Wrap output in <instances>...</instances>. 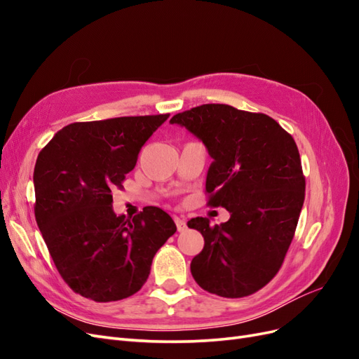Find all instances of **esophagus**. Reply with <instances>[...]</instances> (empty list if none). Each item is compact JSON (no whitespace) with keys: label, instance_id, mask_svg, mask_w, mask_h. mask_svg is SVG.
<instances>
[{"label":"esophagus","instance_id":"34e87169","mask_svg":"<svg viewBox=\"0 0 359 359\" xmlns=\"http://www.w3.org/2000/svg\"><path fill=\"white\" fill-rule=\"evenodd\" d=\"M175 223H177V227H178V232H184L187 229V223H186V220L184 219H175Z\"/></svg>","mask_w":359,"mask_h":359}]
</instances>
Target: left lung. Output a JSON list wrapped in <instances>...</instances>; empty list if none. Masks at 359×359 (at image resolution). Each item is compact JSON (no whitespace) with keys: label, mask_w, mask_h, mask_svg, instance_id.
Listing matches in <instances>:
<instances>
[{"label":"left lung","mask_w":359,"mask_h":359,"mask_svg":"<svg viewBox=\"0 0 359 359\" xmlns=\"http://www.w3.org/2000/svg\"><path fill=\"white\" fill-rule=\"evenodd\" d=\"M170 124L186 127L208 149V205L231 214L215 226L205 217L189 220L205 241L191 276L219 297L252 295L278 273L298 224L306 178L295 140L271 116L229 104L193 107Z\"/></svg>","instance_id":"8db88e82"}]
</instances>
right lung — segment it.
I'll return each mask as SVG.
<instances>
[{
  "mask_svg": "<svg viewBox=\"0 0 359 359\" xmlns=\"http://www.w3.org/2000/svg\"><path fill=\"white\" fill-rule=\"evenodd\" d=\"M169 114L73 123L40 151L34 168L36 222L64 281L97 302L132 297L157 250L177 232L172 217L147 206L116 215L121 189L144 144Z\"/></svg>",
  "mask_w": 359,
  "mask_h": 359,
  "instance_id": "right-lung-1",
  "label": "right lung"
}]
</instances>
